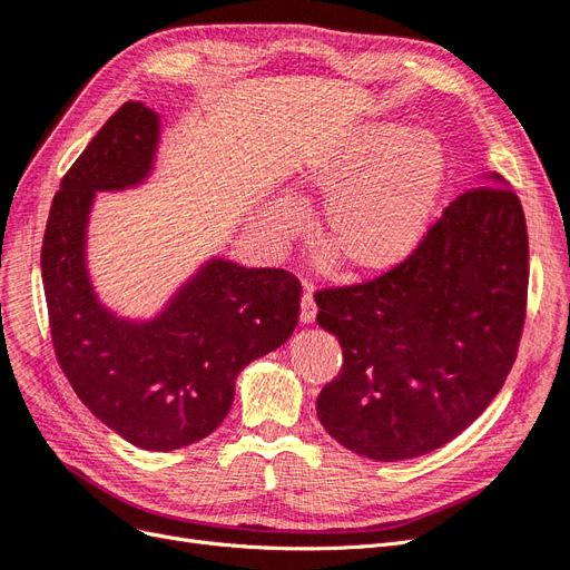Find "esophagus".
<instances>
[{"instance_id":"esophagus-1","label":"esophagus","mask_w":570,"mask_h":570,"mask_svg":"<svg viewBox=\"0 0 570 570\" xmlns=\"http://www.w3.org/2000/svg\"><path fill=\"white\" fill-rule=\"evenodd\" d=\"M316 313H318V306H316V302H313V294H311L308 283H306V292L302 294V313H299V318H302V323H313V318H316Z\"/></svg>"}]
</instances>
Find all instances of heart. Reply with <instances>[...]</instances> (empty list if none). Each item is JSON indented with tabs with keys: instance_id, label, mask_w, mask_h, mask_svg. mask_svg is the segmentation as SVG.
I'll use <instances>...</instances> for the list:
<instances>
[{
	"instance_id": "obj_1",
	"label": "heart",
	"mask_w": 570,
	"mask_h": 570,
	"mask_svg": "<svg viewBox=\"0 0 570 570\" xmlns=\"http://www.w3.org/2000/svg\"><path fill=\"white\" fill-rule=\"evenodd\" d=\"M299 203L323 200L316 240L353 276L401 266L422 243L448 179L436 134L403 122H367L318 148L294 176ZM302 207L278 195L266 207L273 233L292 235Z\"/></svg>"
}]
</instances>
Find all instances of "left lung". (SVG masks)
Here are the masks:
<instances>
[{"mask_svg": "<svg viewBox=\"0 0 570 570\" xmlns=\"http://www.w3.org/2000/svg\"><path fill=\"white\" fill-rule=\"evenodd\" d=\"M443 209L417 249L384 276L316 294L318 325L342 346L318 420L380 462L431 453L502 389L525 321L523 207L500 174Z\"/></svg>", "mask_w": 570, "mask_h": 570, "instance_id": "1", "label": "left lung"}]
</instances>
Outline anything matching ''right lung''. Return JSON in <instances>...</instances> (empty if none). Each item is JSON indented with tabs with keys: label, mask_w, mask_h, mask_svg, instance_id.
<instances>
[{
	"label": "right lung",
	"mask_w": 570,
	"mask_h": 570,
	"mask_svg": "<svg viewBox=\"0 0 570 570\" xmlns=\"http://www.w3.org/2000/svg\"><path fill=\"white\" fill-rule=\"evenodd\" d=\"M158 144L160 115L141 101L98 129L53 195L42 283L56 358L77 399L131 445L165 453L224 422L238 372L297 327L302 285L283 268L209 259L150 321L98 302L87 271L94 198L144 184Z\"/></svg>",
	"instance_id": "obj_1"
}]
</instances>
